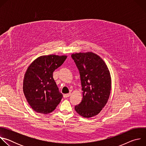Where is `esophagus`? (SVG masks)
<instances>
[{
	"mask_svg": "<svg viewBox=\"0 0 146 146\" xmlns=\"http://www.w3.org/2000/svg\"><path fill=\"white\" fill-rule=\"evenodd\" d=\"M71 95V94L70 93H69V94H64V98H68V97H69L70 96V95Z\"/></svg>",
	"mask_w": 146,
	"mask_h": 146,
	"instance_id": "34e87169",
	"label": "esophagus"
}]
</instances>
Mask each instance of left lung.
Here are the masks:
<instances>
[{
	"instance_id": "8db88e82",
	"label": "left lung",
	"mask_w": 146,
	"mask_h": 146,
	"mask_svg": "<svg viewBox=\"0 0 146 146\" xmlns=\"http://www.w3.org/2000/svg\"><path fill=\"white\" fill-rule=\"evenodd\" d=\"M77 67L82 91V99L75 110L81 116L90 118L105 107L111 91V76L107 65L98 55L88 52L72 55Z\"/></svg>"
}]
</instances>
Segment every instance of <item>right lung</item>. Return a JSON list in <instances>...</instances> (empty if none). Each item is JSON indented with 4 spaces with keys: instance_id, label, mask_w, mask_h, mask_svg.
<instances>
[{
    "instance_id": "add662e5",
    "label": "right lung",
    "mask_w": 146,
    "mask_h": 146,
    "mask_svg": "<svg viewBox=\"0 0 146 146\" xmlns=\"http://www.w3.org/2000/svg\"><path fill=\"white\" fill-rule=\"evenodd\" d=\"M67 56L55 55L41 56L28 68L23 82L25 96L32 109L39 113L53 111L63 95L53 78V72Z\"/></svg>"
}]
</instances>
